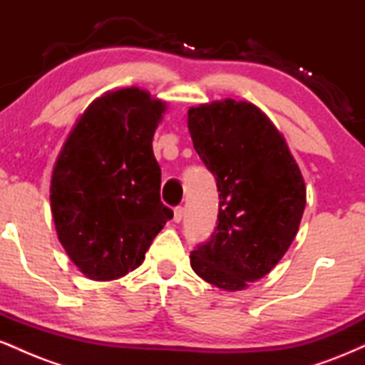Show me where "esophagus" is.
<instances>
[{"mask_svg":"<svg viewBox=\"0 0 365 365\" xmlns=\"http://www.w3.org/2000/svg\"><path fill=\"white\" fill-rule=\"evenodd\" d=\"M182 217H183V207L182 206L175 207V215H173L175 223H180V221H182Z\"/></svg>","mask_w":365,"mask_h":365,"instance_id":"esophagus-1","label":"esophagus"}]
</instances>
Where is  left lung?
I'll list each match as a JSON object with an SVG mask.
<instances>
[{"mask_svg": "<svg viewBox=\"0 0 365 365\" xmlns=\"http://www.w3.org/2000/svg\"><path fill=\"white\" fill-rule=\"evenodd\" d=\"M187 125L220 192L217 226L190 254V266L221 290H245L273 269L299 232L304 177L284 137L252 103L194 106Z\"/></svg>", "mask_w": 365, "mask_h": 365, "instance_id": "1", "label": "left lung"}]
</instances>
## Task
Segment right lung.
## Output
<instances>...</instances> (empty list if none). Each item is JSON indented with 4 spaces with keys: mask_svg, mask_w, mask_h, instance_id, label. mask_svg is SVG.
I'll return each instance as SVG.
<instances>
[{
    "mask_svg": "<svg viewBox=\"0 0 365 365\" xmlns=\"http://www.w3.org/2000/svg\"><path fill=\"white\" fill-rule=\"evenodd\" d=\"M166 103L139 87L108 91L77 120L58 154L49 200L58 240L87 278L137 269L173 211L161 202L153 137Z\"/></svg>",
    "mask_w": 365,
    "mask_h": 365,
    "instance_id": "1",
    "label": "right lung"
}]
</instances>
